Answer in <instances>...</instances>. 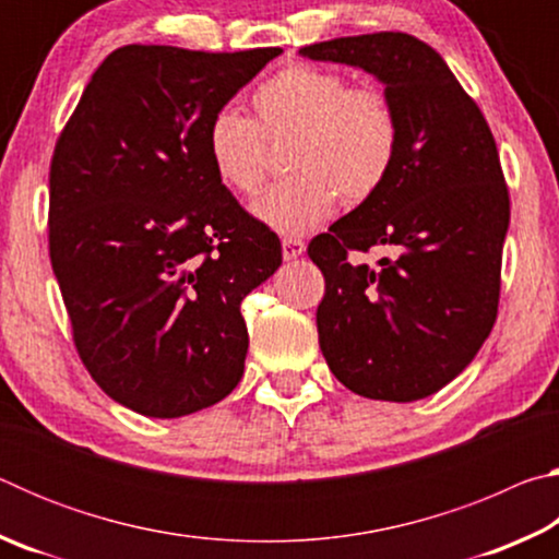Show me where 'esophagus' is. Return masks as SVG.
<instances>
[{"instance_id":"esophagus-1","label":"esophagus","mask_w":559,"mask_h":559,"mask_svg":"<svg viewBox=\"0 0 559 559\" xmlns=\"http://www.w3.org/2000/svg\"><path fill=\"white\" fill-rule=\"evenodd\" d=\"M281 249H283V259L293 261V259L302 257V251H306V243H302L300 239H283Z\"/></svg>"}]
</instances>
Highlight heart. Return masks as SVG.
<instances>
[{"mask_svg": "<svg viewBox=\"0 0 559 559\" xmlns=\"http://www.w3.org/2000/svg\"><path fill=\"white\" fill-rule=\"evenodd\" d=\"M257 120L231 108L206 126V157L216 179L236 194H253L266 175V140L290 138V177L253 204L269 229L300 236L323 224L337 197L357 206L380 192L400 150L392 100L374 86H349L345 75L290 63L263 81L251 98Z\"/></svg>", "mask_w": 559, "mask_h": 559, "instance_id": "1", "label": "heart"}]
</instances>
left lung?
I'll return each instance as SVG.
<instances>
[{"instance_id":"obj_1","label":"left lung","mask_w":559,"mask_h":559,"mask_svg":"<svg viewBox=\"0 0 559 559\" xmlns=\"http://www.w3.org/2000/svg\"><path fill=\"white\" fill-rule=\"evenodd\" d=\"M298 53L372 73L400 120L380 192L308 243L325 276L320 349L359 396L424 400L466 370L498 316L510 200L493 132L447 61L416 36H343ZM372 245L395 257L380 270L348 259Z\"/></svg>"}]
</instances>
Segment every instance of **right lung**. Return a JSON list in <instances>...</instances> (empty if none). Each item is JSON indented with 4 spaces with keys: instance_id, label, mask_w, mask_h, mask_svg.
<instances>
[{
    "instance_id": "obj_1",
    "label": "right lung",
    "mask_w": 559,
    "mask_h": 559,
    "mask_svg": "<svg viewBox=\"0 0 559 559\" xmlns=\"http://www.w3.org/2000/svg\"><path fill=\"white\" fill-rule=\"evenodd\" d=\"M281 49L130 44L103 61L51 159L49 253L73 343L128 409L177 419L243 374L241 300L281 266L206 157V126Z\"/></svg>"
}]
</instances>
